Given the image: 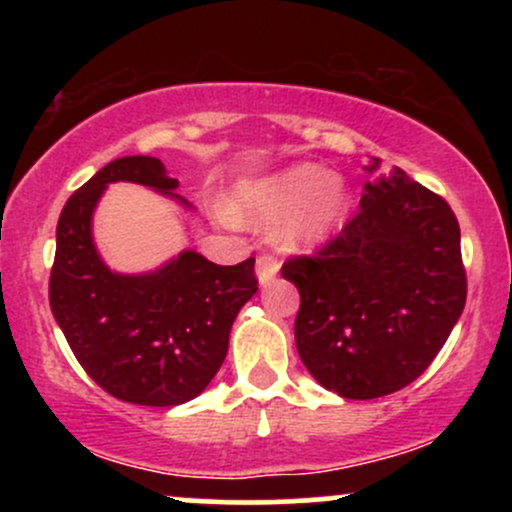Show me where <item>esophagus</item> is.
<instances>
[{"label":"esophagus","instance_id":"esophagus-1","mask_svg":"<svg viewBox=\"0 0 512 512\" xmlns=\"http://www.w3.org/2000/svg\"><path fill=\"white\" fill-rule=\"evenodd\" d=\"M279 260L274 255H260L257 257V279H260L262 286H267L269 281L279 274Z\"/></svg>","mask_w":512,"mask_h":512}]
</instances>
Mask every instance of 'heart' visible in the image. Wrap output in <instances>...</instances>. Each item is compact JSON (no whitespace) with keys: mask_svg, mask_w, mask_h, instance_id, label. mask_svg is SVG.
<instances>
[{"mask_svg":"<svg viewBox=\"0 0 512 512\" xmlns=\"http://www.w3.org/2000/svg\"><path fill=\"white\" fill-rule=\"evenodd\" d=\"M349 209V195L325 168L298 163L279 173L243 182L231 199V214L250 226H276L284 250H315L339 231Z\"/></svg>","mask_w":512,"mask_h":512,"instance_id":"1","label":"heart"}]
</instances>
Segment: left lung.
Wrapping results in <instances>:
<instances>
[{"label":"left lung","instance_id":"left-lung-1","mask_svg":"<svg viewBox=\"0 0 512 512\" xmlns=\"http://www.w3.org/2000/svg\"><path fill=\"white\" fill-rule=\"evenodd\" d=\"M281 276L301 293L298 356L317 383L346 399L414 383L467 301L460 223L402 168L366 182L342 233L317 255L291 257Z\"/></svg>","mask_w":512,"mask_h":512}]
</instances>
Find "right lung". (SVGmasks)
<instances>
[{
    "label": "right lung",
    "mask_w": 512,
    "mask_h": 512,
    "mask_svg": "<svg viewBox=\"0 0 512 512\" xmlns=\"http://www.w3.org/2000/svg\"><path fill=\"white\" fill-rule=\"evenodd\" d=\"M127 180L175 195L158 158L125 156L98 170L64 204L50 272V308L81 368L122 402L175 407L211 383L228 351V334L255 296V257L233 267L195 250L149 274L105 267L91 216L110 182Z\"/></svg>",
    "instance_id": "obj_1"
}]
</instances>
